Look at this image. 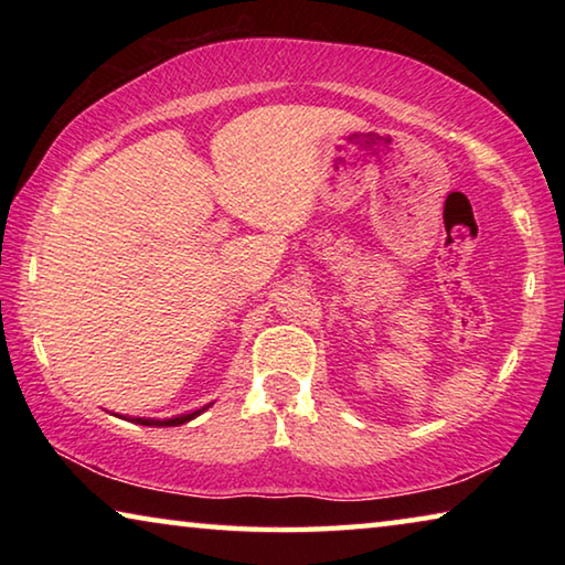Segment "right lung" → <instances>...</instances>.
<instances>
[{
  "label": "right lung",
  "mask_w": 565,
  "mask_h": 565,
  "mask_svg": "<svg viewBox=\"0 0 565 565\" xmlns=\"http://www.w3.org/2000/svg\"><path fill=\"white\" fill-rule=\"evenodd\" d=\"M206 408H209V406L199 408V411H191V414H181V416H174V418H164V420H159V418H129V420H137V424H141V426H181V424H186V420L196 418V416L202 414V411H206Z\"/></svg>",
  "instance_id": "obj_1"
}]
</instances>
